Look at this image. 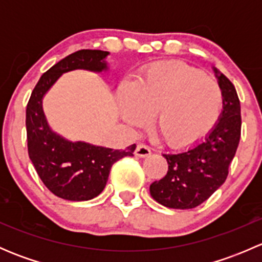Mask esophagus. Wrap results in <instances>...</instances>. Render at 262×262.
<instances>
[{
	"label": "esophagus",
	"instance_id": "1",
	"mask_svg": "<svg viewBox=\"0 0 262 262\" xmlns=\"http://www.w3.org/2000/svg\"><path fill=\"white\" fill-rule=\"evenodd\" d=\"M134 155L137 157H147V156L150 155V148L146 146V144H138L134 150Z\"/></svg>",
	"mask_w": 262,
	"mask_h": 262
}]
</instances>
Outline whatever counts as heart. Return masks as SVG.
I'll use <instances>...</instances> for the list:
<instances>
[{
	"label": "heart",
	"instance_id": "heart-1",
	"mask_svg": "<svg viewBox=\"0 0 262 262\" xmlns=\"http://www.w3.org/2000/svg\"><path fill=\"white\" fill-rule=\"evenodd\" d=\"M223 92L212 78L185 63H160L120 89V113L141 128L153 115V128L172 148L190 147L214 128Z\"/></svg>",
	"mask_w": 262,
	"mask_h": 262
}]
</instances>
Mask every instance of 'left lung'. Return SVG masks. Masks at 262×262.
Instances as JSON below:
<instances>
[{
	"mask_svg": "<svg viewBox=\"0 0 262 262\" xmlns=\"http://www.w3.org/2000/svg\"><path fill=\"white\" fill-rule=\"evenodd\" d=\"M223 92V110L204 141L180 152L165 153L168 171L150 184L149 192L160 204L172 209H192L218 190L241 138V105L233 83L213 67Z\"/></svg>",
	"mask_w": 262,
	"mask_h": 262,
	"instance_id": "1",
	"label": "left lung"
}]
</instances>
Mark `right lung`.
<instances>
[{"label":"right lung","mask_w":262,"mask_h":262,"mask_svg":"<svg viewBox=\"0 0 262 262\" xmlns=\"http://www.w3.org/2000/svg\"><path fill=\"white\" fill-rule=\"evenodd\" d=\"M109 54L104 50L81 49L63 58L41 76L26 106L29 157L50 191L71 202L96 198L106 185L112 166L120 158L133 156L136 144L121 150L68 141L49 126L43 99L63 73L75 70L101 73L109 70Z\"/></svg>","instance_id":"add662e5"}]
</instances>
